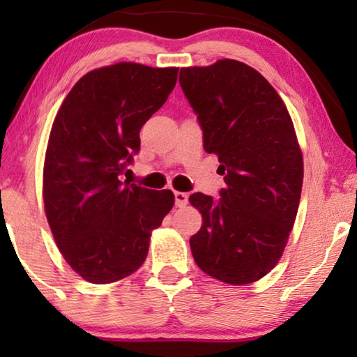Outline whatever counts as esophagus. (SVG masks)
Instances as JSON below:
<instances>
[{
  "instance_id": "1",
  "label": "esophagus",
  "mask_w": 357,
  "mask_h": 357,
  "mask_svg": "<svg viewBox=\"0 0 357 357\" xmlns=\"http://www.w3.org/2000/svg\"><path fill=\"white\" fill-rule=\"evenodd\" d=\"M174 197H175V206L183 208L185 204L188 203V195H187V193H183V192H175Z\"/></svg>"
}]
</instances>
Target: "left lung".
I'll return each mask as SVG.
<instances>
[{
  "label": "left lung",
  "mask_w": 357,
  "mask_h": 357,
  "mask_svg": "<svg viewBox=\"0 0 357 357\" xmlns=\"http://www.w3.org/2000/svg\"><path fill=\"white\" fill-rule=\"evenodd\" d=\"M178 82L226 183L218 199L190 197L203 216L193 258L227 284L258 281L280 261L299 208L304 165L289 112L260 73L236 60L182 68Z\"/></svg>",
  "instance_id": "left-lung-1"
}]
</instances>
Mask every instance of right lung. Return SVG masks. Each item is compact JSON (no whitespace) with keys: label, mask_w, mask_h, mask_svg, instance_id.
<instances>
[{"label":"right lung","mask_w":357,"mask_h":357,"mask_svg":"<svg viewBox=\"0 0 357 357\" xmlns=\"http://www.w3.org/2000/svg\"><path fill=\"white\" fill-rule=\"evenodd\" d=\"M178 68L116 63L87 73L63 100L43 165L52 234L73 270L94 284L138 270L153 229L174 206L170 190L121 182L139 130L177 82Z\"/></svg>","instance_id":"add662e5"}]
</instances>
